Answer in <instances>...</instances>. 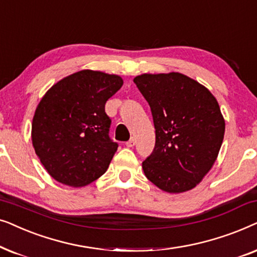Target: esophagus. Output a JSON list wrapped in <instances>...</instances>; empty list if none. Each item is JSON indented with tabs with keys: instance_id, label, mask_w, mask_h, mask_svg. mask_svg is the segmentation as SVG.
<instances>
[{
	"instance_id": "1",
	"label": "esophagus",
	"mask_w": 257,
	"mask_h": 257,
	"mask_svg": "<svg viewBox=\"0 0 257 257\" xmlns=\"http://www.w3.org/2000/svg\"><path fill=\"white\" fill-rule=\"evenodd\" d=\"M136 145V139L135 138H131L128 140V142H126V146L127 147H133Z\"/></svg>"
}]
</instances>
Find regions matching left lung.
<instances>
[{
	"label": "left lung",
	"instance_id": "left-lung-1",
	"mask_svg": "<svg viewBox=\"0 0 257 257\" xmlns=\"http://www.w3.org/2000/svg\"><path fill=\"white\" fill-rule=\"evenodd\" d=\"M149 103L156 145L143 161L149 180L168 193L194 188L215 163L223 142L224 120L215 97L179 72L137 76Z\"/></svg>",
	"mask_w": 257,
	"mask_h": 257
}]
</instances>
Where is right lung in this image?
Wrapping results in <instances>:
<instances>
[{
  "mask_svg": "<svg viewBox=\"0 0 257 257\" xmlns=\"http://www.w3.org/2000/svg\"><path fill=\"white\" fill-rule=\"evenodd\" d=\"M122 86L119 76L83 70L45 93L33 119L31 138L55 180L82 187L101 177L118 149L105 104Z\"/></svg>",
  "mask_w": 257,
  "mask_h": 257,
  "instance_id": "1",
  "label": "right lung"
}]
</instances>
